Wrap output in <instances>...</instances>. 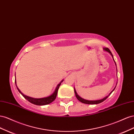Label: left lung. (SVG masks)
<instances>
[{
    "label": "left lung",
    "mask_w": 134,
    "mask_h": 134,
    "mask_svg": "<svg viewBox=\"0 0 134 134\" xmlns=\"http://www.w3.org/2000/svg\"><path fill=\"white\" fill-rule=\"evenodd\" d=\"M104 51H107V52H108V53H109L110 54H111V55L112 56V57H113V55H112V53H111V52H110V51L109 50V49L108 48H104ZM114 62H115V61H114ZM115 63H116V62H115ZM116 87H114V89H115ZM114 89L111 91V92L110 93V94L108 95V96H107L106 97H105V98H104L103 99H100V100H85V99H82V98H81L80 97L79 95L77 94V93H76V90H75V89H74V91H75V95H76V98H77V99H78V100L80 101V102H82V103H85V104H99V103H102V102H103V101H104L105 99L107 98L109 95H110V94H111L113 91V90H114Z\"/></svg>",
    "instance_id": "1"
}]
</instances>
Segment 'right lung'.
<instances>
[{
	"label": "right lung",
	"mask_w": 134,
	"mask_h": 134,
	"mask_svg": "<svg viewBox=\"0 0 134 134\" xmlns=\"http://www.w3.org/2000/svg\"><path fill=\"white\" fill-rule=\"evenodd\" d=\"M63 81V80H62V81H61L58 85H57L55 91L53 93V94H52L51 95H50V96H49L48 97L43 98H38V99L31 98V97H30L27 96V95H24L22 93H21V91L17 87V85H16V80H15V83H16V87H17V88L19 92H20L22 95V96L24 97L26 99V100H27L29 102L32 103V104H35L37 105H47V104H50V103H51L52 102H53L55 100L56 98V97H57V93H58V90L59 87L60 85L61 82H62Z\"/></svg>",
	"instance_id": "right-lung-1"
}]
</instances>
